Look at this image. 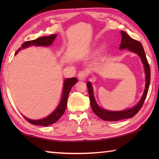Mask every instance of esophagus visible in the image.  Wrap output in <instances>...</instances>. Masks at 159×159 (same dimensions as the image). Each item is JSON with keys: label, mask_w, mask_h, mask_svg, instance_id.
I'll list each match as a JSON object with an SVG mask.
<instances>
[{"label": "esophagus", "mask_w": 159, "mask_h": 159, "mask_svg": "<svg viewBox=\"0 0 159 159\" xmlns=\"http://www.w3.org/2000/svg\"><path fill=\"white\" fill-rule=\"evenodd\" d=\"M78 76H79V79L80 80H85L88 76L87 71H85V70H82V71H80L79 74H78Z\"/></svg>", "instance_id": "esophagus-1"}]
</instances>
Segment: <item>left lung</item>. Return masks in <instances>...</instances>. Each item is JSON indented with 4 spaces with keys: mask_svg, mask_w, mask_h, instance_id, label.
I'll return each mask as SVG.
<instances>
[{
    "mask_svg": "<svg viewBox=\"0 0 159 159\" xmlns=\"http://www.w3.org/2000/svg\"><path fill=\"white\" fill-rule=\"evenodd\" d=\"M120 33H121L122 35V39L121 43L120 45V49H125V48H128L129 50L132 51V52L138 54L139 57H141L142 63L144 64L145 74H146V85H145V90L143 95L142 97V99L135 107H134L133 108L130 109L125 110V111H107V110L102 109L99 107H98L95 100V98H94L92 86H91L90 83L88 81L87 83V87L88 94H89L91 108H92L93 112L95 113L98 117L102 118V120H107V121H118V120H119L133 117L140 110L142 107L143 106L145 99L147 98L148 90H149L150 83V66L149 63H148L146 55H145L144 48L142 47L141 43L137 41V40L132 39V38L129 36L128 34L127 33H125V31H121Z\"/></svg>",
    "mask_w": 159,
    "mask_h": 159,
    "instance_id": "obj_1",
    "label": "left lung"
}]
</instances>
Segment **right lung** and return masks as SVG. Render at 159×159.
Segmentation results:
<instances>
[{
    "instance_id": "obj_1",
    "label": "right lung",
    "mask_w": 159,
    "mask_h": 159,
    "mask_svg": "<svg viewBox=\"0 0 159 159\" xmlns=\"http://www.w3.org/2000/svg\"><path fill=\"white\" fill-rule=\"evenodd\" d=\"M57 35L56 34H52L49 36H43L41 38H39L36 40H32V41H28L24 43L21 45V48H25L26 47H29V45H50L52 44L54 40H55V37ZM21 48H20L18 50H20ZM18 50L16 51L15 55L18 52ZM78 81V79L76 78H69L66 79L64 82V88H63V93L62 97H61V100L60 104H59L57 108L54 111L52 114L48 116V117L43 119L41 120H31L29 118L24 116V118L33 125H43V126H47L52 123H55L57 120L60 119V117L63 115V114L65 111L66 104H67V99H68V96L70 90H71L72 86H73L75 83Z\"/></svg>"
}]
</instances>
